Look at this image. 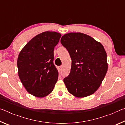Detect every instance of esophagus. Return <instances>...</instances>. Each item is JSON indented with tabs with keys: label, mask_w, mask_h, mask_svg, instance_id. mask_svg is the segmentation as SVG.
Returning a JSON list of instances; mask_svg holds the SVG:
<instances>
[{
	"label": "esophagus",
	"mask_w": 125,
	"mask_h": 125,
	"mask_svg": "<svg viewBox=\"0 0 125 125\" xmlns=\"http://www.w3.org/2000/svg\"><path fill=\"white\" fill-rule=\"evenodd\" d=\"M59 69H60V71L62 70V65H61V66H60V67H59Z\"/></svg>",
	"instance_id": "1"
}]
</instances>
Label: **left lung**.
<instances>
[{
  "instance_id": "8db88e82",
  "label": "left lung",
  "mask_w": 125,
  "mask_h": 125,
  "mask_svg": "<svg viewBox=\"0 0 125 125\" xmlns=\"http://www.w3.org/2000/svg\"><path fill=\"white\" fill-rule=\"evenodd\" d=\"M61 42L72 60L70 73L64 79L68 91L77 98L93 94L100 87L108 68L105 48L93 37L80 32L63 35Z\"/></svg>"
}]
</instances>
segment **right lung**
<instances>
[{
    "instance_id": "right-lung-1",
    "label": "right lung",
    "mask_w": 125,
    "mask_h": 125,
    "mask_svg": "<svg viewBox=\"0 0 125 125\" xmlns=\"http://www.w3.org/2000/svg\"><path fill=\"white\" fill-rule=\"evenodd\" d=\"M61 37L56 32H42L29 41L18 56V75L27 92L37 98L53 90L58 72L53 64L54 49Z\"/></svg>"
}]
</instances>
